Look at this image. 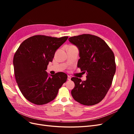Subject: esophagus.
<instances>
[{"label": "esophagus", "instance_id": "esophagus-1", "mask_svg": "<svg viewBox=\"0 0 134 134\" xmlns=\"http://www.w3.org/2000/svg\"><path fill=\"white\" fill-rule=\"evenodd\" d=\"M71 78L70 76H69V75L68 76V80H71Z\"/></svg>", "mask_w": 134, "mask_h": 134}]
</instances>
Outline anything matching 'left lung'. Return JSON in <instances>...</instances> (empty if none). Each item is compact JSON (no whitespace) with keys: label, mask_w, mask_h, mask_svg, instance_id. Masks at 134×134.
I'll return each instance as SVG.
<instances>
[{"label":"left lung","mask_w":134,"mask_h":134,"mask_svg":"<svg viewBox=\"0 0 134 134\" xmlns=\"http://www.w3.org/2000/svg\"><path fill=\"white\" fill-rule=\"evenodd\" d=\"M78 47V68L87 73V79L72 77L75 87L71 93L80 104L92 106L98 103L110 88L116 72L115 55L104 40L96 36L83 34L68 39Z\"/></svg>","instance_id":"1"}]
</instances>
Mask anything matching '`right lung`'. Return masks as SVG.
I'll use <instances>...</instances> for the list:
<instances>
[{
	"label": "right lung",
	"mask_w": 134,
	"mask_h": 134,
	"mask_svg": "<svg viewBox=\"0 0 134 134\" xmlns=\"http://www.w3.org/2000/svg\"><path fill=\"white\" fill-rule=\"evenodd\" d=\"M68 37L36 35L25 40L14 56V75L23 96L32 103L46 104L54 100L68 76L63 72L48 75L46 70L56 51Z\"/></svg>",
	"instance_id": "1"
}]
</instances>
